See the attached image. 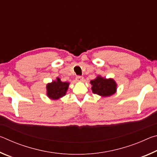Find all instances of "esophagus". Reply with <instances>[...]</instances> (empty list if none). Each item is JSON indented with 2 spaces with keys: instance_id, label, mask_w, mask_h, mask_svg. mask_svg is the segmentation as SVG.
Here are the masks:
<instances>
[{
  "instance_id": "34e87169",
  "label": "esophagus",
  "mask_w": 157,
  "mask_h": 157,
  "mask_svg": "<svg viewBox=\"0 0 157 157\" xmlns=\"http://www.w3.org/2000/svg\"><path fill=\"white\" fill-rule=\"evenodd\" d=\"M83 79H84V78L82 76H78L76 78V81L82 82V81H83Z\"/></svg>"
}]
</instances>
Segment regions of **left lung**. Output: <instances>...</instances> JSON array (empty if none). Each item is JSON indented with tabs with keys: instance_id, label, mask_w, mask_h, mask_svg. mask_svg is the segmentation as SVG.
Segmentation results:
<instances>
[{
	"instance_id": "left-lung-1",
	"label": "left lung",
	"mask_w": 157,
	"mask_h": 157,
	"mask_svg": "<svg viewBox=\"0 0 157 157\" xmlns=\"http://www.w3.org/2000/svg\"><path fill=\"white\" fill-rule=\"evenodd\" d=\"M92 92L101 97H109L117 91V84L112 78H104L98 75L96 78L90 82Z\"/></svg>"
}]
</instances>
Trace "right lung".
I'll use <instances>...</instances> for the list:
<instances>
[{
    "label": "right lung",
    "instance_id": "add662e5",
    "mask_svg": "<svg viewBox=\"0 0 157 157\" xmlns=\"http://www.w3.org/2000/svg\"><path fill=\"white\" fill-rule=\"evenodd\" d=\"M69 84V82H63L61 81L60 78H57L55 80L47 84V96L53 100H56L63 97L68 91Z\"/></svg>",
    "mask_w": 157,
    "mask_h": 157
}]
</instances>
